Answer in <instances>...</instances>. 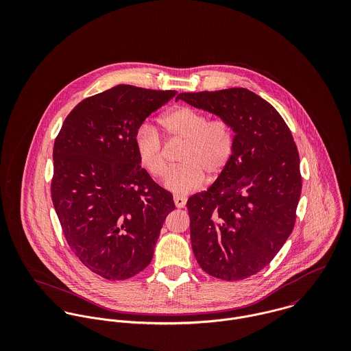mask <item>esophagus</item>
I'll return each instance as SVG.
<instances>
[{"instance_id":"34e87169","label":"esophagus","mask_w":351,"mask_h":351,"mask_svg":"<svg viewBox=\"0 0 351 351\" xmlns=\"http://www.w3.org/2000/svg\"><path fill=\"white\" fill-rule=\"evenodd\" d=\"M173 200H174V204H176V206H177V208H184V206L186 205V199H185L184 196H178V195H176V196L173 197Z\"/></svg>"}]
</instances>
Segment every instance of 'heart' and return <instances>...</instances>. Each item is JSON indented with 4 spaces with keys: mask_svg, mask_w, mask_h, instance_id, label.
Here are the masks:
<instances>
[{
    "mask_svg": "<svg viewBox=\"0 0 351 351\" xmlns=\"http://www.w3.org/2000/svg\"><path fill=\"white\" fill-rule=\"evenodd\" d=\"M160 125L173 141L185 143L181 166L165 177V188L176 195H188L200 188L206 174L219 176L230 163L235 136L232 127L223 119L209 120L197 109L181 106L160 117ZM135 150L141 165L152 177H162L167 170L165 147L158 131L143 124L135 134Z\"/></svg>",
    "mask_w": 351,
    "mask_h": 351,
    "instance_id": "b5f03b06",
    "label": "heart"
}]
</instances>
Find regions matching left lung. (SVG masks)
I'll list each match as a JSON object with an SVG mask.
<instances>
[{
  "label": "left lung",
  "instance_id": "left-lung-1",
  "mask_svg": "<svg viewBox=\"0 0 351 351\" xmlns=\"http://www.w3.org/2000/svg\"><path fill=\"white\" fill-rule=\"evenodd\" d=\"M177 99L226 120L235 134L227 167L186 206L201 269L220 280H245L267 266L292 234L301 195L296 143L274 106L249 89Z\"/></svg>",
  "mask_w": 351,
  "mask_h": 351
}]
</instances>
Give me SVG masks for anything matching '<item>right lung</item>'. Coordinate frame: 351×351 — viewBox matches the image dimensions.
Instances as JSON below:
<instances>
[{"label":"right lung","instance_id":"1","mask_svg":"<svg viewBox=\"0 0 351 351\" xmlns=\"http://www.w3.org/2000/svg\"><path fill=\"white\" fill-rule=\"evenodd\" d=\"M177 95L117 85L81 101L53 143L51 197L75 256L106 280L149 266L173 195L141 166L135 134Z\"/></svg>","mask_w":351,"mask_h":351}]
</instances>
